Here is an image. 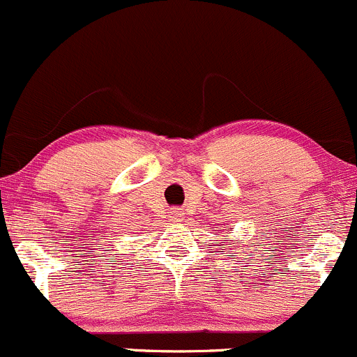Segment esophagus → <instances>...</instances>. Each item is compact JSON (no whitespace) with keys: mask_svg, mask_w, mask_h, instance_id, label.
Returning a JSON list of instances; mask_svg holds the SVG:
<instances>
[{"mask_svg":"<svg viewBox=\"0 0 357 357\" xmlns=\"http://www.w3.org/2000/svg\"><path fill=\"white\" fill-rule=\"evenodd\" d=\"M183 217H185V213H183L182 210H172L170 211V218L174 222H182Z\"/></svg>","mask_w":357,"mask_h":357,"instance_id":"esophagus-1","label":"esophagus"}]
</instances>
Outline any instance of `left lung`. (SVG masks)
<instances>
[{
  "label": "left lung",
  "mask_w": 357,
  "mask_h": 357,
  "mask_svg": "<svg viewBox=\"0 0 357 357\" xmlns=\"http://www.w3.org/2000/svg\"><path fill=\"white\" fill-rule=\"evenodd\" d=\"M225 238H227V236H225ZM227 241H229V243H231V241H232V239H229V238H227Z\"/></svg>",
  "instance_id": "1"
}]
</instances>
